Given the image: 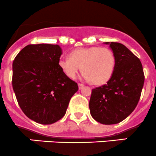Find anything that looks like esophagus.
<instances>
[{
  "instance_id": "obj_1",
  "label": "esophagus",
  "mask_w": 156,
  "mask_h": 156,
  "mask_svg": "<svg viewBox=\"0 0 156 156\" xmlns=\"http://www.w3.org/2000/svg\"><path fill=\"white\" fill-rule=\"evenodd\" d=\"M78 86H79V89H81L82 88H83V86H84V85H83V83H78Z\"/></svg>"
}]
</instances>
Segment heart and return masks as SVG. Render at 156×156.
I'll use <instances>...</instances> for the list:
<instances>
[{"label": "heart", "mask_w": 156, "mask_h": 156, "mask_svg": "<svg viewBox=\"0 0 156 156\" xmlns=\"http://www.w3.org/2000/svg\"><path fill=\"white\" fill-rule=\"evenodd\" d=\"M116 60L114 52L105 47L79 48L72 51L69 58H61L58 65L68 77H76L82 69L83 77L93 84L102 85L112 76Z\"/></svg>", "instance_id": "heart-1"}]
</instances>
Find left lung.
Wrapping results in <instances>:
<instances>
[{"label":"left lung","instance_id":"1","mask_svg":"<svg viewBox=\"0 0 156 156\" xmlns=\"http://www.w3.org/2000/svg\"><path fill=\"white\" fill-rule=\"evenodd\" d=\"M110 44L116 60L115 68L106 84L92 89L89 109L92 118L102 124L124 121L136 107L144 84L140 60L124 44Z\"/></svg>","mask_w":156,"mask_h":156}]
</instances>
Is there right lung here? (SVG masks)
<instances>
[{"label":"right lung","instance_id":"obj_1","mask_svg":"<svg viewBox=\"0 0 156 156\" xmlns=\"http://www.w3.org/2000/svg\"><path fill=\"white\" fill-rule=\"evenodd\" d=\"M58 44H29L13 62L12 85L23 113L32 121L51 124L64 116L78 85L58 65Z\"/></svg>","mask_w":156,"mask_h":156}]
</instances>
